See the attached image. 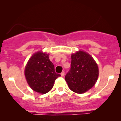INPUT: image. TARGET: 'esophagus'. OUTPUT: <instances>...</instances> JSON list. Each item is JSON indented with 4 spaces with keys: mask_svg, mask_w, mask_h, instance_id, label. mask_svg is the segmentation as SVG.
<instances>
[{
    "mask_svg": "<svg viewBox=\"0 0 121 121\" xmlns=\"http://www.w3.org/2000/svg\"><path fill=\"white\" fill-rule=\"evenodd\" d=\"M64 75H65V72H64V71H63V72H62L61 73V76L62 77H63L64 76Z\"/></svg>",
    "mask_w": 121,
    "mask_h": 121,
    "instance_id": "34e87169",
    "label": "esophagus"
}]
</instances>
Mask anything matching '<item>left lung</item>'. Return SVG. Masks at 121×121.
Listing matches in <instances>:
<instances>
[{
  "label": "left lung",
  "mask_w": 121,
  "mask_h": 121,
  "mask_svg": "<svg viewBox=\"0 0 121 121\" xmlns=\"http://www.w3.org/2000/svg\"><path fill=\"white\" fill-rule=\"evenodd\" d=\"M71 68L65 75L69 88L78 94L86 92L95 84L99 76L97 64L91 55L84 51L71 56Z\"/></svg>",
  "instance_id": "obj_1"
}]
</instances>
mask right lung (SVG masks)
<instances>
[{
    "instance_id": "obj_1",
    "label": "right lung",
    "mask_w": 121,
    "mask_h": 121,
    "mask_svg": "<svg viewBox=\"0 0 121 121\" xmlns=\"http://www.w3.org/2000/svg\"><path fill=\"white\" fill-rule=\"evenodd\" d=\"M25 75L30 88L42 94L50 91L56 79L61 76L55 72L49 54L42 52L35 53L29 59L25 67Z\"/></svg>"
}]
</instances>
